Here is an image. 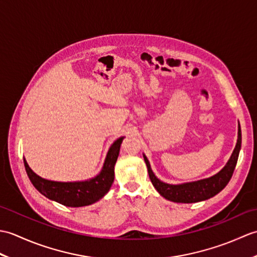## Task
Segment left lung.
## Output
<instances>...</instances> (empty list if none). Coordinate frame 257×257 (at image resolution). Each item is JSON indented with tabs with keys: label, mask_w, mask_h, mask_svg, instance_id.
<instances>
[{
	"label": "left lung",
	"mask_w": 257,
	"mask_h": 257,
	"mask_svg": "<svg viewBox=\"0 0 257 257\" xmlns=\"http://www.w3.org/2000/svg\"><path fill=\"white\" fill-rule=\"evenodd\" d=\"M241 144L242 134L241 127H239L238 124L237 143L235 148H234L230 160L227 161L225 167L223 168L219 173H216L215 176H213L211 178L178 185L161 182L160 180L155 176L154 172H152L150 163L146 158V156H144V159L147 168H148L149 178L152 184H154L156 190L163 196V198H166L167 200H170L172 202H178V203H194V202H200L212 198V196H214L215 194L221 192V191L226 187V184L233 176L234 169H235L239 150H241Z\"/></svg>",
	"instance_id": "left-lung-1"
}]
</instances>
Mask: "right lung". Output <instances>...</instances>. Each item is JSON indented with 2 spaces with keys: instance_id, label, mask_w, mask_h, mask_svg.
Here are the masks:
<instances>
[{
  "instance_id": "obj_1",
  "label": "right lung",
  "mask_w": 257,
  "mask_h": 257,
  "mask_svg": "<svg viewBox=\"0 0 257 257\" xmlns=\"http://www.w3.org/2000/svg\"><path fill=\"white\" fill-rule=\"evenodd\" d=\"M122 139L123 137L117 139L110 147L101 172L97 177L87 180V181L56 182L45 180L33 172L24 159L26 173L33 185L48 199L72 207L92 204L100 200L111 187L114 178V165H116L119 156Z\"/></svg>"
}]
</instances>
